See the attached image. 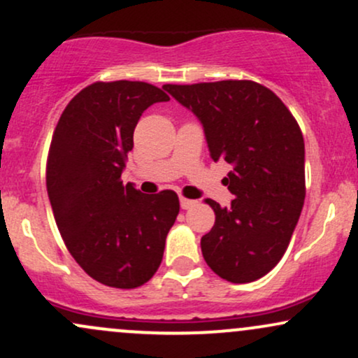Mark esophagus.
Returning a JSON list of instances; mask_svg holds the SVG:
<instances>
[{"mask_svg":"<svg viewBox=\"0 0 358 358\" xmlns=\"http://www.w3.org/2000/svg\"><path fill=\"white\" fill-rule=\"evenodd\" d=\"M180 205H182L183 210H187V208L195 207L196 202H195V200H190V199H185V196H180Z\"/></svg>","mask_w":358,"mask_h":358,"instance_id":"1","label":"esophagus"}]
</instances>
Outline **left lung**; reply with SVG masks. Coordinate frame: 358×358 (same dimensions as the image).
I'll use <instances>...</instances> for the list:
<instances>
[{"mask_svg":"<svg viewBox=\"0 0 358 358\" xmlns=\"http://www.w3.org/2000/svg\"><path fill=\"white\" fill-rule=\"evenodd\" d=\"M202 122L213 162L234 166L224 183L236 199L215 212L200 241L205 262L225 281L250 282L286 252L305 203V141L296 119L273 90L252 80L166 84Z\"/></svg>","mask_w":358,"mask_h":358,"instance_id":"obj_1","label":"left lung"}]
</instances>
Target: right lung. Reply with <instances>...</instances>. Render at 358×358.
Segmentation results:
<instances>
[{
	"label": "right lung",
	"mask_w": 358,
	"mask_h": 358,
	"mask_svg": "<svg viewBox=\"0 0 358 358\" xmlns=\"http://www.w3.org/2000/svg\"><path fill=\"white\" fill-rule=\"evenodd\" d=\"M170 97L146 82H94L69 102L53 131L47 192L62 239L90 278L119 289L158 271L180 212L178 195H146L121 182L139 117Z\"/></svg>",
	"instance_id": "obj_1"
}]
</instances>
